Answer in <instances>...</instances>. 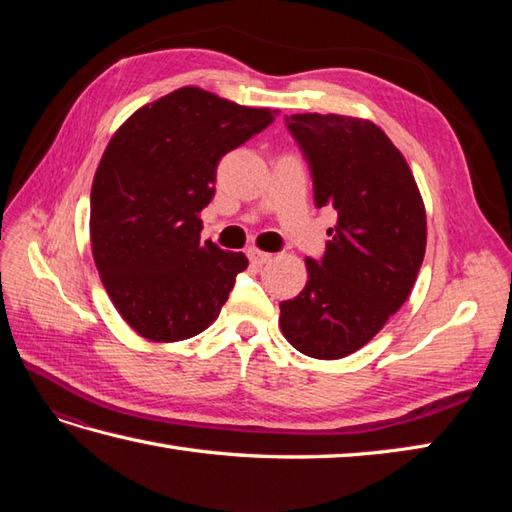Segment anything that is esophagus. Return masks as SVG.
Masks as SVG:
<instances>
[{
  "label": "esophagus",
  "mask_w": 512,
  "mask_h": 512,
  "mask_svg": "<svg viewBox=\"0 0 512 512\" xmlns=\"http://www.w3.org/2000/svg\"><path fill=\"white\" fill-rule=\"evenodd\" d=\"M270 253H264V250H259V248H248V259L253 264H257V266H262V264H266V262H270Z\"/></svg>",
  "instance_id": "1"
}]
</instances>
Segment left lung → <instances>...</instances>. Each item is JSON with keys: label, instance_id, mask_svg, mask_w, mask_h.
I'll list each match as a JSON object with an SVG mask.
<instances>
[{"label": "left lung", "instance_id": "left-lung-1", "mask_svg": "<svg viewBox=\"0 0 512 512\" xmlns=\"http://www.w3.org/2000/svg\"><path fill=\"white\" fill-rule=\"evenodd\" d=\"M290 134L306 154L314 204L339 213L321 262L279 303V328L301 354L334 361L361 350L400 310L427 248V213L405 156L365 118L292 114Z\"/></svg>", "mask_w": 512, "mask_h": 512}]
</instances>
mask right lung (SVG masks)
Here are the masks:
<instances>
[{
	"instance_id": "right-lung-1",
	"label": "right lung",
	"mask_w": 512,
	"mask_h": 512,
	"mask_svg": "<svg viewBox=\"0 0 512 512\" xmlns=\"http://www.w3.org/2000/svg\"><path fill=\"white\" fill-rule=\"evenodd\" d=\"M275 121L200 88H180L116 129L94 173V264L129 328L154 343L184 341L217 319L244 253L200 242V213L228 151Z\"/></svg>"
}]
</instances>
